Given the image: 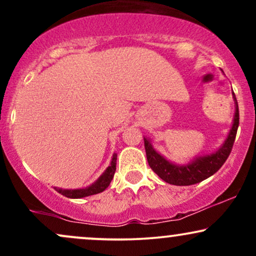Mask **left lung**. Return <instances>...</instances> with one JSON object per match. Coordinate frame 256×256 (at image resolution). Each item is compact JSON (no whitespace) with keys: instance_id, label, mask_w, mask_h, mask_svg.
Wrapping results in <instances>:
<instances>
[{"instance_id":"left-lung-1","label":"left lung","mask_w":256,"mask_h":256,"mask_svg":"<svg viewBox=\"0 0 256 256\" xmlns=\"http://www.w3.org/2000/svg\"><path fill=\"white\" fill-rule=\"evenodd\" d=\"M232 98L234 101V116L232 126L228 132V137L224 140L222 146L214 150L213 152L206 155L195 156L190 162L184 165L171 162L164 158L160 152H158L152 144V140L144 137V148L149 166L162 180L172 185H192L204 180L210 176H213L218 170L224 165L226 158L230 155L232 146H234V138H236L237 128L240 124V113L238 104H237L236 96L232 91Z\"/></svg>"}]
</instances>
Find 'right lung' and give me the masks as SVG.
<instances>
[{
	"label": "right lung",
	"mask_w": 256,
	"mask_h": 256,
	"mask_svg": "<svg viewBox=\"0 0 256 256\" xmlns=\"http://www.w3.org/2000/svg\"><path fill=\"white\" fill-rule=\"evenodd\" d=\"M116 154L114 152L110 166L106 168V171L102 173L101 176H100L98 180L94 182V183L89 185V186L84 188V189H62V188H54V189L56 190L58 192H60L61 195L66 196V198H86V196L96 195V194L104 192V190L108 188V185L110 184L112 179H113L114 173H116Z\"/></svg>",
	"instance_id": "1"
}]
</instances>
